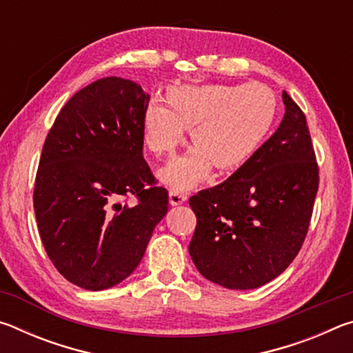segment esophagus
Listing matches in <instances>:
<instances>
[{
  "label": "esophagus",
  "instance_id": "obj_1",
  "mask_svg": "<svg viewBox=\"0 0 353 353\" xmlns=\"http://www.w3.org/2000/svg\"><path fill=\"white\" fill-rule=\"evenodd\" d=\"M170 204L171 205H181V204H183L185 201H187V194H183V193H179V191H170Z\"/></svg>",
  "mask_w": 353,
  "mask_h": 353
}]
</instances>
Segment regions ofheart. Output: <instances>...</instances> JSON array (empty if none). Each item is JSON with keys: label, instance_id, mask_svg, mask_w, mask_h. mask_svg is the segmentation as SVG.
Masks as SVG:
<instances>
[{"label": "heart", "instance_id": "b5f03b06", "mask_svg": "<svg viewBox=\"0 0 353 353\" xmlns=\"http://www.w3.org/2000/svg\"><path fill=\"white\" fill-rule=\"evenodd\" d=\"M170 107L152 99L143 112V137L157 155H170L183 140L185 128L194 148L160 170L159 177L174 190L205 181L212 165L234 170L246 162L272 128L277 99L260 82L244 85L207 83L168 90Z\"/></svg>", "mask_w": 353, "mask_h": 353}]
</instances>
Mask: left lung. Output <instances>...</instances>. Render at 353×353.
Instances as JSON below:
<instances>
[{
  "instance_id": "8db88e82",
  "label": "left lung",
  "mask_w": 353,
  "mask_h": 353,
  "mask_svg": "<svg viewBox=\"0 0 353 353\" xmlns=\"http://www.w3.org/2000/svg\"><path fill=\"white\" fill-rule=\"evenodd\" d=\"M279 129L227 181L190 198L188 252L207 280L254 290L279 277L305 240L319 187L307 118L286 92Z\"/></svg>"
}]
</instances>
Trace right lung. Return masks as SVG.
Listing matches in <instances>:
<instances>
[{"instance_id":"right-lung-1","label":"right lung","mask_w":353,"mask_h":353,"mask_svg":"<svg viewBox=\"0 0 353 353\" xmlns=\"http://www.w3.org/2000/svg\"><path fill=\"white\" fill-rule=\"evenodd\" d=\"M148 104L137 82L104 77L62 107L45 140L34 187L39 234L56 270L83 290L128 279L168 212V191L143 159ZM130 194L135 205L122 202Z\"/></svg>"}]
</instances>
